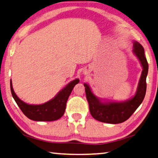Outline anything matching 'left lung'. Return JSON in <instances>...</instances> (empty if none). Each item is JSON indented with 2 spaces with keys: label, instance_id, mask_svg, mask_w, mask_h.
Segmentation results:
<instances>
[{
  "label": "left lung",
  "instance_id": "8db88e82",
  "mask_svg": "<svg viewBox=\"0 0 158 158\" xmlns=\"http://www.w3.org/2000/svg\"><path fill=\"white\" fill-rule=\"evenodd\" d=\"M132 51L139 60L143 69L137 92L133 97L121 102H103L94 94L89 85L84 84L86 97L89 106V111L96 120L112 124L123 123L131 117V116L142 103L146 92V80L148 74V64L144 55V49L136 41H133Z\"/></svg>",
  "mask_w": 158,
  "mask_h": 158
}]
</instances>
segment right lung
<instances>
[{
  "mask_svg": "<svg viewBox=\"0 0 158 158\" xmlns=\"http://www.w3.org/2000/svg\"><path fill=\"white\" fill-rule=\"evenodd\" d=\"M79 81L77 78L73 80L60 90L53 98L40 105H30L21 101L14 92L12 80L10 81V89L16 104L27 118L36 121H52L59 119L63 116L69 96Z\"/></svg>",
  "mask_w": 158,
  "mask_h": 158,
  "instance_id": "1",
  "label": "right lung"
}]
</instances>
